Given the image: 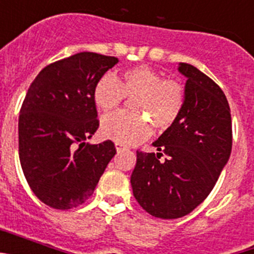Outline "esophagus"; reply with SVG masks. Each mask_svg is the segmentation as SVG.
I'll return each mask as SVG.
<instances>
[{"label":"esophagus","instance_id":"esophagus-1","mask_svg":"<svg viewBox=\"0 0 254 254\" xmlns=\"http://www.w3.org/2000/svg\"><path fill=\"white\" fill-rule=\"evenodd\" d=\"M116 149H117V151L120 152V151H122V150H125L126 146H125V145H122V143L116 142Z\"/></svg>","mask_w":254,"mask_h":254}]
</instances>
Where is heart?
<instances>
[{"mask_svg":"<svg viewBox=\"0 0 254 254\" xmlns=\"http://www.w3.org/2000/svg\"><path fill=\"white\" fill-rule=\"evenodd\" d=\"M126 96L133 98V113L118 112L105 116L100 127L104 137L122 145L146 140L152 131L150 123L158 131L169 128L185 105L183 86L176 80H163L160 73L147 66L126 69L120 78L104 75L94 87V102L105 113L116 109Z\"/></svg>","mask_w":254,"mask_h":254,"instance_id":"obj_1","label":"heart"}]
</instances>
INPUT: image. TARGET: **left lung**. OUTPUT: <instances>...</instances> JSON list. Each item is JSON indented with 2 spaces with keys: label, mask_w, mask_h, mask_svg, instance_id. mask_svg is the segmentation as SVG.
<instances>
[{
  "label": "left lung",
  "mask_w": 254,
  "mask_h": 254,
  "mask_svg": "<svg viewBox=\"0 0 254 254\" xmlns=\"http://www.w3.org/2000/svg\"><path fill=\"white\" fill-rule=\"evenodd\" d=\"M187 78L178 120L152 142L159 152H138L131 176L134 198L150 215L178 219L205 201L232 152L230 108L225 94L192 64H179ZM168 158L158 160L162 153Z\"/></svg>",
  "instance_id": "1"
}]
</instances>
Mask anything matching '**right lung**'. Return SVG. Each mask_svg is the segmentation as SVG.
<instances>
[{
	"label": "right lung",
	"mask_w": 254,
	"mask_h": 254,
	"mask_svg": "<svg viewBox=\"0 0 254 254\" xmlns=\"http://www.w3.org/2000/svg\"><path fill=\"white\" fill-rule=\"evenodd\" d=\"M118 58L81 52L48 64L19 117V156L35 196L57 210L84 203L116 155L111 140L85 142L99 127L94 87Z\"/></svg>",
	"instance_id": "obj_1"
}]
</instances>
